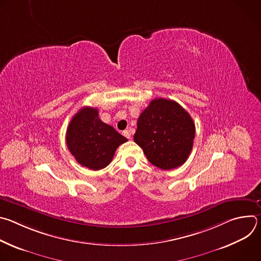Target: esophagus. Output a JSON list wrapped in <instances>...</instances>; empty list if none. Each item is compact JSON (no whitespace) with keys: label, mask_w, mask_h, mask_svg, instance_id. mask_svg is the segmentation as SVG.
Returning a JSON list of instances; mask_svg holds the SVG:
<instances>
[{"label":"esophagus","mask_w":261,"mask_h":261,"mask_svg":"<svg viewBox=\"0 0 261 261\" xmlns=\"http://www.w3.org/2000/svg\"><path fill=\"white\" fill-rule=\"evenodd\" d=\"M123 135H124L125 137H127L128 139H130V138H131V134H130V132H129L128 130H125V131H123Z\"/></svg>","instance_id":"obj_1"}]
</instances>
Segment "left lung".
Masks as SVG:
<instances>
[{
	"label": "left lung",
	"instance_id": "obj_1",
	"mask_svg": "<svg viewBox=\"0 0 261 261\" xmlns=\"http://www.w3.org/2000/svg\"><path fill=\"white\" fill-rule=\"evenodd\" d=\"M194 136L195 125L187 111L173 100L157 98L140 114L134 141L153 165L170 170L188 159Z\"/></svg>",
	"mask_w": 261,
	"mask_h": 261
}]
</instances>
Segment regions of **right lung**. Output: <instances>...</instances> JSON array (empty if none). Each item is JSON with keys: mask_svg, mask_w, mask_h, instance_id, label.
Returning a JSON list of instances; mask_svg holds the SVG:
<instances>
[{"mask_svg": "<svg viewBox=\"0 0 261 261\" xmlns=\"http://www.w3.org/2000/svg\"><path fill=\"white\" fill-rule=\"evenodd\" d=\"M128 139L99 119L95 107H83L74 116L66 132V143L72 156L92 170L106 167L119 145Z\"/></svg>", "mask_w": 261, "mask_h": 261, "instance_id": "obj_1", "label": "right lung"}]
</instances>
